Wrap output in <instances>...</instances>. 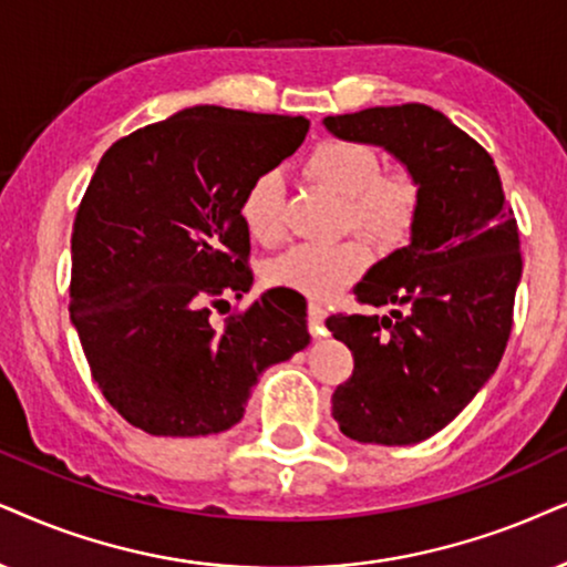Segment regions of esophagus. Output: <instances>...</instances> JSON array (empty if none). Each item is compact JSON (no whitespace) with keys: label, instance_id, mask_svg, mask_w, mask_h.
<instances>
[{"label":"esophagus","instance_id":"1","mask_svg":"<svg viewBox=\"0 0 567 567\" xmlns=\"http://www.w3.org/2000/svg\"><path fill=\"white\" fill-rule=\"evenodd\" d=\"M324 319H327V311L321 308L319 303H308V329H311L313 337H321L327 334L324 329Z\"/></svg>","mask_w":567,"mask_h":567}]
</instances>
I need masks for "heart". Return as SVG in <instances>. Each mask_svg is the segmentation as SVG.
Segmentation results:
<instances>
[{
  "instance_id": "heart-1",
  "label": "heart",
  "mask_w": 567,
  "mask_h": 567,
  "mask_svg": "<svg viewBox=\"0 0 567 567\" xmlns=\"http://www.w3.org/2000/svg\"><path fill=\"white\" fill-rule=\"evenodd\" d=\"M306 177L346 200L342 225H353L382 246H398L413 230L419 185L405 172H379L374 148L355 141H321L306 159ZM240 219L254 240L271 246L285 233V190L279 172L256 175L240 198ZM369 250L361 240L292 246L267 264V282L308 298H332L361 275Z\"/></svg>"
}]
</instances>
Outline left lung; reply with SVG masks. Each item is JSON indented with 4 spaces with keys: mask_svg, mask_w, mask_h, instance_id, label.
I'll use <instances>...</instances> for the list:
<instances>
[{
    "mask_svg": "<svg viewBox=\"0 0 567 567\" xmlns=\"http://www.w3.org/2000/svg\"><path fill=\"white\" fill-rule=\"evenodd\" d=\"M334 138L384 148L419 185L411 243L377 261L355 296L390 317H329L353 350L332 395L340 432L415 444L450 424L489 382L513 327L520 240L499 172L478 143L426 104L324 117Z\"/></svg>",
    "mask_w": 567,
    "mask_h": 567,
    "instance_id": "left-lung-1",
    "label": "left lung"
}]
</instances>
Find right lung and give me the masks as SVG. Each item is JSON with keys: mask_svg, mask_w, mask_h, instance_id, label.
Returning <instances> with one entry per match:
<instances>
[{"mask_svg": "<svg viewBox=\"0 0 567 567\" xmlns=\"http://www.w3.org/2000/svg\"><path fill=\"white\" fill-rule=\"evenodd\" d=\"M306 133V117L198 104L102 156L70 240V321L127 424L154 436L225 432L261 371L311 342L306 308L282 288L221 329L209 319L221 292L254 282L243 193Z\"/></svg>", "mask_w": 567, "mask_h": 567, "instance_id": "1", "label": "right lung"}]
</instances>
